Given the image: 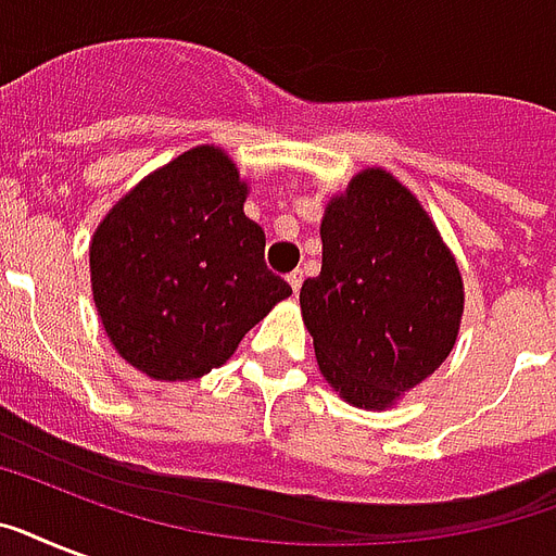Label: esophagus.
Here are the masks:
<instances>
[{
    "label": "esophagus",
    "instance_id": "esophagus-1",
    "mask_svg": "<svg viewBox=\"0 0 556 556\" xmlns=\"http://www.w3.org/2000/svg\"><path fill=\"white\" fill-rule=\"evenodd\" d=\"M288 286H291V291H300L303 288V270H294V274H288Z\"/></svg>",
    "mask_w": 556,
    "mask_h": 556
}]
</instances>
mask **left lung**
<instances>
[{
    "instance_id": "obj_1",
    "label": "left lung",
    "mask_w": 556,
    "mask_h": 556,
    "mask_svg": "<svg viewBox=\"0 0 556 556\" xmlns=\"http://www.w3.org/2000/svg\"><path fill=\"white\" fill-rule=\"evenodd\" d=\"M323 270L300 291L323 378L361 409H383L456 346L465 288L439 230L387 169H364L329 201Z\"/></svg>"
}]
</instances>
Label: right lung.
<instances>
[{"mask_svg":"<svg viewBox=\"0 0 556 556\" xmlns=\"http://www.w3.org/2000/svg\"><path fill=\"white\" fill-rule=\"evenodd\" d=\"M248 185L218 147H195L129 190L94 230L91 294L112 346L155 380H192L233 355L291 294L244 216Z\"/></svg>","mask_w":556,"mask_h":556,"instance_id":"add662e5","label":"right lung"}]
</instances>
